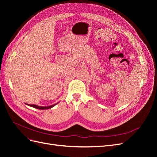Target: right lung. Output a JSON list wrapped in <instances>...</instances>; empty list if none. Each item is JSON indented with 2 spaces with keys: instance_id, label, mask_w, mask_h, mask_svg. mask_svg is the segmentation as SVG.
Instances as JSON below:
<instances>
[{
  "instance_id": "right-lung-1",
  "label": "right lung",
  "mask_w": 157,
  "mask_h": 157,
  "mask_svg": "<svg viewBox=\"0 0 157 157\" xmlns=\"http://www.w3.org/2000/svg\"><path fill=\"white\" fill-rule=\"evenodd\" d=\"M58 103H56V104H54V105H50V106H46V107L38 106V105H34V104H33V105H29V104H27V105L31 106V107H32L36 108V109H51L52 107H54V106L56 105V104H58Z\"/></svg>"
}]
</instances>
